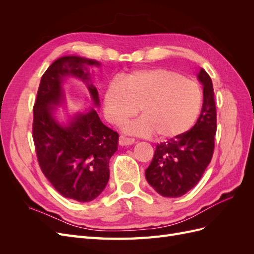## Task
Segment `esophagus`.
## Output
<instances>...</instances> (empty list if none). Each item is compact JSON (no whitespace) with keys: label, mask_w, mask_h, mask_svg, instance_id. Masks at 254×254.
Segmentation results:
<instances>
[{"label":"esophagus","mask_w":254,"mask_h":254,"mask_svg":"<svg viewBox=\"0 0 254 254\" xmlns=\"http://www.w3.org/2000/svg\"><path fill=\"white\" fill-rule=\"evenodd\" d=\"M119 143L121 146H128L134 143V139H131V137H127L125 135H120Z\"/></svg>","instance_id":"1"}]
</instances>
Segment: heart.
<instances>
[{"label": "heart", "instance_id": "obj_1", "mask_svg": "<svg viewBox=\"0 0 254 254\" xmlns=\"http://www.w3.org/2000/svg\"><path fill=\"white\" fill-rule=\"evenodd\" d=\"M139 107L143 117L127 125L126 131L175 139L194 126L202 107V92L196 81L167 68L134 71L105 92V114L114 125L133 118Z\"/></svg>", "mask_w": 254, "mask_h": 254}]
</instances>
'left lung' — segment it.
Returning a JSON list of instances; mask_svg holds the SVG:
<instances>
[{"mask_svg": "<svg viewBox=\"0 0 254 254\" xmlns=\"http://www.w3.org/2000/svg\"><path fill=\"white\" fill-rule=\"evenodd\" d=\"M197 77L203 86V104L196 124L184 134L158 144L145 171L146 180L161 196L175 198L188 193L201 179L213 157L217 128L213 83L203 68Z\"/></svg>", "mask_w": 254, "mask_h": 254, "instance_id": "left-lung-1", "label": "left lung"}]
</instances>
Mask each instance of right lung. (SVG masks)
Returning a JSON list of instances; mask_svg holds the SVG:
<instances>
[{
  "mask_svg": "<svg viewBox=\"0 0 254 254\" xmlns=\"http://www.w3.org/2000/svg\"><path fill=\"white\" fill-rule=\"evenodd\" d=\"M88 65L101 64L79 56L54 61L41 77L33 121V139L42 173L59 194L79 202L101 195L109 180L110 158L119 144V133L104 125L93 108L70 117L66 125L55 118L56 107L64 102L63 83L68 76L86 83L94 106H99Z\"/></svg>",
  "mask_w": 254,
  "mask_h": 254,
  "instance_id": "obj_1",
  "label": "right lung"
}]
</instances>
